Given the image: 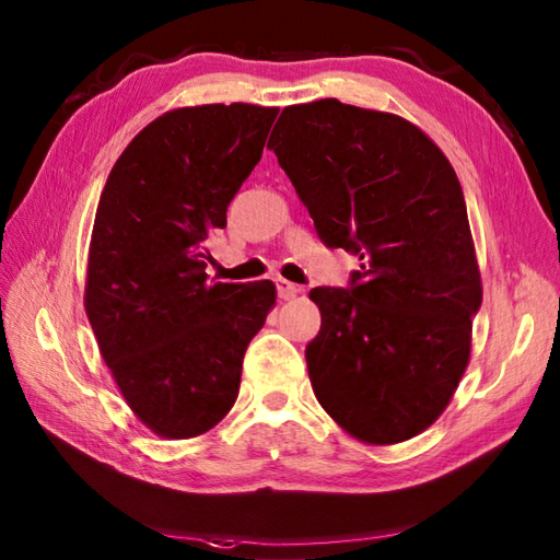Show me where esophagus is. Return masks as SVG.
Here are the masks:
<instances>
[{"mask_svg":"<svg viewBox=\"0 0 560 560\" xmlns=\"http://www.w3.org/2000/svg\"><path fill=\"white\" fill-rule=\"evenodd\" d=\"M277 291H279V299L291 301L301 293V287H295V283H291L287 279H277Z\"/></svg>","mask_w":560,"mask_h":560,"instance_id":"1","label":"esophagus"}]
</instances>
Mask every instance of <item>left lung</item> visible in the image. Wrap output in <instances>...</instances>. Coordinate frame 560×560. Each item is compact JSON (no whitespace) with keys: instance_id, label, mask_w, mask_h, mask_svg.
Masks as SVG:
<instances>
[{"instance_id":"obj_1","label":"left lung","mask_w":560,"mask_h":560,"mask_svg":"<svg viewBox=\"0 0 560 560\" xmlns=\"http://www.w3.org/2000/svg\"><path fill=\"white\" fill-rule=\"evenodd\" d=\"M267 147L323 243L361 259L351 289L311 291L317 401L368 445L423 433L467 371L483 293L455 168L421 127L337 98L283 108Z\"/></svg>"}]
</instances>
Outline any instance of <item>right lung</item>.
<instances>
[{
	"mask_svg": "<svg viewBox=\"0 0 560 560\" xmlns=\"http://www.w3.org/2000/svg\"><path fill=\"white\" fill-rule=\"evenodd\" d=\"M279 108H173L129 141L93 221L83 305L127 407L187 440L233 409L247 343L277 305L271 281H209L207 237L261 159Z\"/></svg>",
	"mask_w": 560,
	"mask_h": 560,
	"instance_id": "right-lung-1",
	"label": "right lung"
}]
</instances>
